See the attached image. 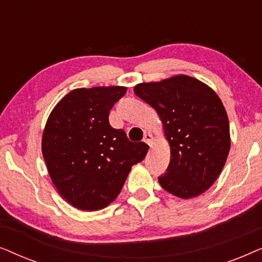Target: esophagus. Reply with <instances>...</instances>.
I'll use <instances>...</instances> for the list:
<instances>
[{
  "instance_id": "1",
  "label": "esophagus",
  "mask_w": 262,
  "mask_h": 262,
  "mask_svg": "<svg viewBox=\"0 0 262 262\" xmlns=\"http://www.w3.org/2000/svg\"><path fill=\"white\" fill-rule=\"evenodd\" d=\"M143 142H145L150 148L152 146V135L151 134H145L144 138H143Z\"/></svg>"
}]
</instances>
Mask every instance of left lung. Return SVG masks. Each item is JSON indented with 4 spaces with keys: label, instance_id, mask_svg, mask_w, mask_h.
I'll use <instances>...</instances> for the list:
<instances>
[{
    "label": "left lung",
    "instance_id": "left-lung-1",
    "mask_svg": "<svg viewBox=\"0 0 262 262\" xmlns=\"http://www.w3.org/2000/svg\"><path fill=\"white\" fill-rule=\"evenodd\" d=\"M135 94L156 110L170 144V161L159 182L167 192L189 199L220 177L230 150L227 112L221 99L196 78L179 75L139 83Z\"/></svg>",
    "mask_w": 262,
    "mask_h": 262
}]
</instances>
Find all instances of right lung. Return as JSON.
Segmentation results:
<instances>
[{
    "label": "right lung",
    "instance_id": "right-lung-1",
    "mask_svg": "<svg viewBox=\"0 0 262 262\" xmlns=\"http://www.w3.org/2000/svg\"><path fill=\"white\" fill-rule=\"evenodd\" d=\"M125 87L74 89L57 103L42 134L41 150L53 185L74 207L101 210L119 194L131 167L148 152L110 125V111Z\"/></svg>",
    "mask_w": 262,
    "mask_h": 262
}]
</instances>
